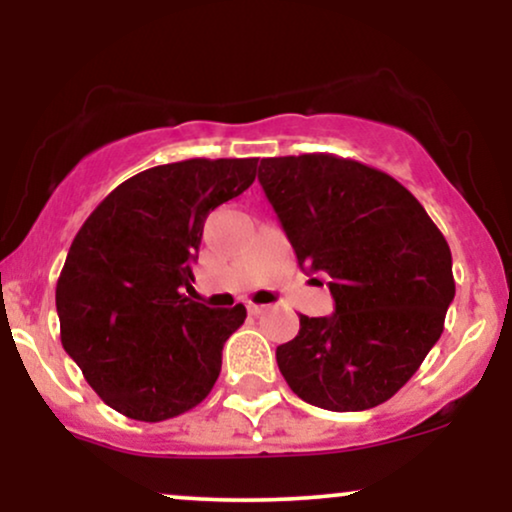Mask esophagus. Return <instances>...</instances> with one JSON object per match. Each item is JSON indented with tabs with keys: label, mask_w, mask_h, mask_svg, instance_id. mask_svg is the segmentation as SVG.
<instances>
[{
	"label": "esophagus",
	"mask_w": 512,
	"mask_h": 512,
	"mask_svg": "<svg viewBox=\"0 0 512 512\" xmlns=\"http://www.w3.org/2000/svg\"><path fill=\"white\" fill-rule=\"evenodd\" d=\"M248 310L252 315H262L264 313V305H257V303H248Z\"/></svg>",
	"instance_id": "1"
}]
</instances>
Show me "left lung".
<instances>
[{
	"label": "left lung",
	"mask_w": 512,
	"mask_h": 512,
	"mask_svg": "<svg viewBox=\"0 0 512 512\" xmlns=\"http://www.w3.org/2000/svg\"><path fill=\"white\" fill-rule=\"evenodd\" d=\"M260 185L298 264L330 276L334 313L301 315L276 363L303 402L363 411L390 399L443 334L448 240L404 185L351 158H262Z\"/></svg>",
	"instance_id": "8db88e82"
}]
</instances>
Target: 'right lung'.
<instances>
[{"instance_id":"add662e5","label":"right lung","mask_w":512,"mask_h":512,"mask_svg":"<svg viewBox=\"0 0 512 512\" xmlns=\"http://www.w3.org/2000/svg\"><path fill=\"white\" fill-rule=\"evenodd\" d=\"M257 158H190L117 185L76 233L60 279L62 346L108 407L137 421L197 407L221 373L245 305L192 301L209 211L243 195Z\"/></svg>"}]
</instances>
